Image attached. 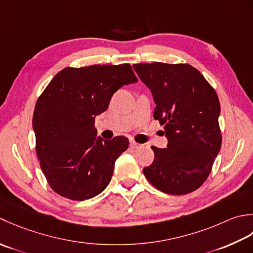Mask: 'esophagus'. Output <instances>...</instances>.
Masks as SVG:
<instances>
[{
  "label": "esophagus",
  "mask_w": 253,
  "mask_h": 253,
  "mask_svg": "<svg viewBox=\"0 0 253 253\" xmlns=\"http://www.w3.org/2000/svg\"><path fill=\"white\" fill-rule=\"evenodd\" d=\"M130 146H131L132 148H134V149H136V148H141V147H142L141 144H138V143L134 142V141H130Z\"/></svg>",
  "instance_id": "34e87169"
}]
</instances>
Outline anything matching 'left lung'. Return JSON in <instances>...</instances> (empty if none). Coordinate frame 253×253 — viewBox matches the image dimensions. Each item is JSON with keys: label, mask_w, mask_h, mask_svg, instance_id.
<instances>
[{"label": "left lung", "mask_w": 253, "mask_h": 253, "mask_svg": "<svg viewBox=\"0 0 253 253\" xmlns=\"http://www.w3.org/2000/svg\"><path fill=\"white\" fill-rule=\"evenodd\" d=\"M156 104L154 118L164 126L166 148L153 146L155 158L143 169L159 191L182 195L208 179L221 135L217 94L200 72L189 64L138 63L133 65Z\"/></svg>", "instance_id": "8db88e82"}]
</instances>
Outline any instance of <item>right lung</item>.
<instances>
[{"label":"right lung","mask_w":253,"mask_h":253,"mask_svg":"<svg viewBox=\"0 0 253 253\" xmlns=\"http://www.w3.org/2000/svg\"><path fill=\"white\" fill-rule=\"evenodd\" d=\"M136 82L130 64L90 65L62 70L45 87L33 128L41 170L55 193L84 201L109 184L128 140L97 136L95 118L107 110L118 89Z\"/></svg>","instance_id":"1"}]
</instances>
